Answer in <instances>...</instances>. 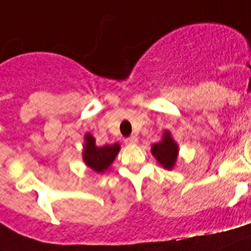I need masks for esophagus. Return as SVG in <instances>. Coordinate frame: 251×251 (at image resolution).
Listing matches in <instances>:
<instances>
[{
  "label": "esophagus",
  "instance_id": "1",
  "mask_svg": "<svg viewBox=\"0 0 251 251\" xmlns=\"http://www.w3.org/2000/svg\"><path fill=\"white\" fill-rule=\"evenodd\" d=\"M124 142H126L127 145H136L138 142V138L136 137V136H130V137L126 138V140H124Z\"/></svg>",
  "mask_w": 251,
  "mask_h": 251
}]
</instances>
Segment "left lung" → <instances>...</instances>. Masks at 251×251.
Listing matches in <instances>:
<instances>
[{
	"instance_id": "left-lung-1",
	"label": "left lung",
	"mask_w": 251,
	"mask_h": 251,
	"mask_svg": "<svg viewBox=\"0 0 251 251\" xmlns=\"http://www.w3.org/2000/svg\"><path fill=\"white\" fill-rule=\"evenodd\" d=\"M151 154L160 163V165L171 171L175 167L178 156V145L172 138L171 133L165 130L160 142L151 146Z\"/></svg>"
}]
</instances>
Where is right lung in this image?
<instances>
[{
  "label": "right lung",
  "mask_w": 251,
  "mask_h": 251,
  "mask_svg": "<svg viewBox=\"0 0 251 251\" xmlns=\"http://www.w3.org/2000/svg\"><path fill=\"white\" fill-rule=\"evenodd\" d=\"M84 141L86 142L83 149V161L97 173H103L111 165L121 150V146L118 144L96 146L95 138L91 133L84 136Z\"/></svg>",
  "instance_id": "obj_1"
}]
</instances>
